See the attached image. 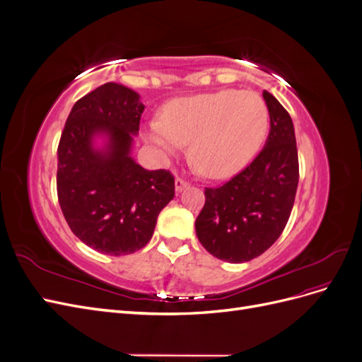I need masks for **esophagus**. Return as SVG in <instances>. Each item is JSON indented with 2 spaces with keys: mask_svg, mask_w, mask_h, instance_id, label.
Here are the masks:
<instances>
[{
  "mask_svg": "<svg viewBox=\"0 0 362 362\" xmlns=\"http://www.w3.org/2000/svg\"><path fill=\"white\" fill-rule=\"evenodd\" d=\"M189 182L187 181H184L182 178H180V177H177V180H175V189H177V192H181V190H184V189H187L189 187Z\"/></svg>",
  "mask_w": 362,
  "mask_h": 362,
  "instance_id": "esophagus-1",
  "label": "esophagus"
}]
</instances>
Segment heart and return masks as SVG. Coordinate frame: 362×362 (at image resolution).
Returning a JSON list of instances; mask_svg holds the SVG:
<instances>
[{
    "instance_id": "obj_1",
    "label": "heart",
    "mask_w": 362,
    "mask_h": 362,
    "mask_svg": "<svg viewBox=\"0 0 362 362\" xmlns=\"http://www.w3.org/2000/svg\"><path fill=\"white\" fill-rule=\"evenodd\" d=\"M267 117L264 101L250 90L201 93L169 103L146 137L163 154H175L192 141L194 166L210 178H226L255 154Z\"/></svg>"
}]
</instances>
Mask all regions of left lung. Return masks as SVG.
I'll list each match as a JSON object with an SVG mask.
<instances>
[{"label":"left lung","mask_w":362,"mask_h":362,"mask_svg":"<svg viewBox=\"0 0 362 362\" xmlns=\"http://www.w3.org/2000/svg\"><path fill=\"white\" fill-rule=\"evenodd\" d=\"M270 116L266 145L249 166L218 187H205L194 228L201 245L218 259L246 262L276 242L293 210L299 158L288 112L262 92Z\"/></svg>","instance_id":"8db88e82"}]
</instances>
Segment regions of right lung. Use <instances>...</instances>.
Returning <instances> with one entry per match:
<instances>
[{
	"label": "right lung",
	"instance_id": "1",
	"mask_svg": "<svg viewBox=\"0 0 362 362\" xmlns=\"http://www.w3.org/2000/svg\"><path fill=\"white\" fill-rule=\"evenodd\" d=\"M145 105L125 86L105 83L75 103L57 148V196L71 231L105 255L146 246L157 217L175 196L169 170H146L129 157ZM109 137L105 151L91 145Z\"/></svg>",
	"mask_w": 362,
	"mask_h": 362
}]
</instances>
